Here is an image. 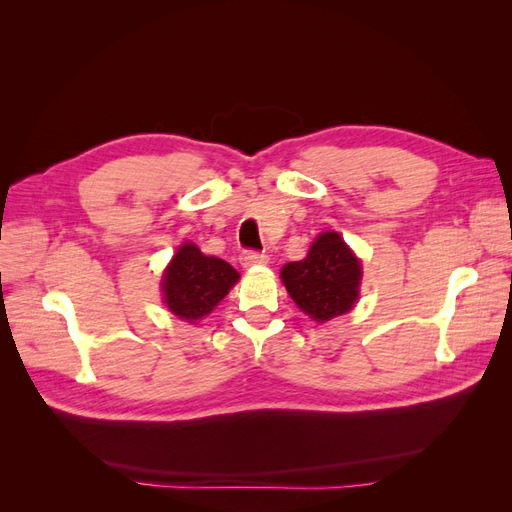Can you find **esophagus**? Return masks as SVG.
I'll use <instances>...</instances> for the list:
<instances>
[{
  "label": "esophagus",
  "mask_w": 512,
  "mask_h": 512,
  "mask_svg": "<svg viewBox=\"0 0 512 512\" xmlns=\"http://www.w3.org/2000/svg\"><path fill=\"white\" fill-rule=\"evenodd\" d=\"M239 260H241L243 267H256V265H265V262H267L269 258H267V254H262V252L247 250V252L241 254Z\"/></svg>",
  "instance_id": "34e87169"
}]
</instances>
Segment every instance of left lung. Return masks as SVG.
Here are the masks:
<instances>
[{"label": "left lung", "instance_id": "1", "mask_svg": "<svg viewBox=\"0 0 512 512\" xmlns=\"http://www.w3.org/2000/svg\"><path fill=\"white\" fill-rule=\"evenodd\" d=\"M361 277V260L335 230L322 232L303 260L282 269L292 301L316 322L348 314L359 299Z\"/></svg>", "mask_w": 512, "mask_h": 512}]
</instances>
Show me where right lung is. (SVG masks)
<instances>
[{
    "mask_svg": "<svg viewBox=\"0 0 512 512\" xmlns=\"http://www.w3.org/2000/svg\"><path fill=\"white\" fill-rule=\"evenodd\" d=\"M237 280L239 273L226 260L183 243L162 275L164 303L181 320L196 322L213 312Z\"/></svg>",
    "mask_w": 512,
    "mask_h": 512,
    "instance_id": "1",
    "label": "right lung"
}]
</instances>
